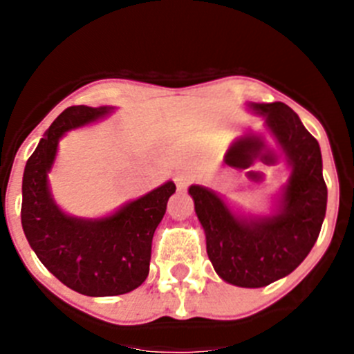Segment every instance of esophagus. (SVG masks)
<instances>
[{"instance_id": "obj_1", "label": "esophagus", "mask_w": 354, "mask_h": 354, "mask_svg": "<svg viewBox=\"0 0 354 354\" xmlns=\"http://www.w3.org/2000/svg\"><path fill=\"white\" fill-rule=\"evenodd\" d=\"M174 179L175 184H177V189L183 192V189H186V187L193 183V175L189 174V171H177Z\"/></svg>"}]
</instances>
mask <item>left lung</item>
<instances>
[{
	"instance_id": "obj_1",
	"label": "left lung",
	"mask_w": 354,
	"mask_h": 354,
	"mask_svg": "<svg viewBox=\"0 0 354 354\" xmlns=\"http://www.w3.org/2000/svg\"><path fill=\"white\" fill-rule=\"evenodd\" d=\"M248 108L264 117L266 129L283 150L289 167L270 214H246L198 184L187 192L218 277L232 286L257 289L292 273L314 248L326 214L328 189L319 143L298 115L283 102H248Z\"/></svg>"
}]
</instances>
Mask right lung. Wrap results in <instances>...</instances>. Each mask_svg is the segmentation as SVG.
<instances>
[{"mask_svg": "<svg viewBox=\"0 0 354 354\" xmlns=\"http://www.w3.org/2000/svg\"><path fill=\"white\" fill-rule=\"evenodd\" d=\"M113 111V106L65 109L46 131L23 175L21 221L31 250L64 286L95 298L131 292L145 282L152 237L175 193L168 180L101 218H77L56 204L49 171L60 140Z\"/></svg>", "mask_w": 354, "mask_h": 354, "instance_id": "obj_1", "label": "right lung"}]
</instances>
